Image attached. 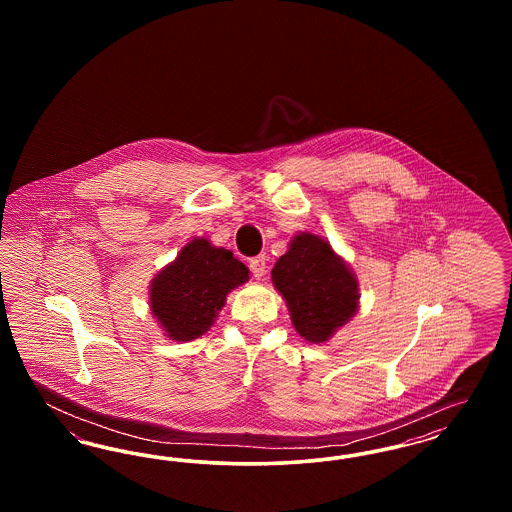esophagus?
<instances>
[{"instance_id": "1", "label": "esophagus", "mask_w": 512, "mask_h": 512, "mask_svg": "<svg viewBox=\"0 0 512 512\" xmlns=\"http://www.w3.org/2000/svg\"><path fill=\"white\" fill-rule=\"evenodd\" d=\"M249 268H251L253 276H255L257 280H261V278L265 276V272H267V259H265V255L253 257V259L249 261Z\"/></svg>"}]
</instances>
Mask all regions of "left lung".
I'll return each instance as SVG.
<instances>
[{"instance_id":"1","label":"left lung","mask_w":512,"mask_h":512,"mask_svg":"<svg viewBox=\"0 0 512 512\" xmlns=\"http://www.w3.org/2000/svg\"><path fill=\"white\" fill-rule=\"evenodd\" d=\"M272 284L286 299L293 326L311 343L332 338L359 309L351 268L320 236L301 232L272 268Z\"/></svg>"}]
</instances>
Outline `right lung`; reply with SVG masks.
<instances>
[{"label":"right lung","instance_id":"right-lung-1","mask_svg":"<svg viewBox=\"0 0 512 512\" xmlns=\"http://www.w3.org/2000/svg\"><path fill=\"white\" fill-rule=\"evenodd\" d=\"M249 280V270L232 251L194 238L149 286V305L174 341L203 336L224 307L226 295Z\"/></svg>","mask_w":512,"mask_h":512}]
</instances>
